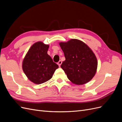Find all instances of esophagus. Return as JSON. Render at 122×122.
<instances>
[{
  "label": "esophagus",
  "instance_id": "esophagus-1",
  "mask_svg": "<svg viewBox=\"0 0 122 122\" xmlns=\"http://www.w3.org/2000/svg\"><path fill=\"white\" fill-rule=\"evenodd\" d=\"M57 64H58V65H59V66L60 67V65H61V64H62V61H61V60L59 61V62H58Z\"/></svg>",
  "mask_w": 122,
  "mask_h": 122
}]
</instances>
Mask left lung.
Returning <instances> with one entry per match:
<instances>
[{
    "label": "left lung",
    "mask_w": 122,
    "mask_h": 122,
    "mask_svg": "<svg viewBox=\"0 0 122 122\" xmlns=\"http://www.w3.org/2000/svg\"><path fill=\"white\" fill-rule=\"evenodd\" d=\"M59 45L64 52L65 60L61 67L73 84L88 83L96 74L98 62L92 50L83 42L72 39Z\"/></svg>",
    "instance_id": "left-lung-1"
}]
</instances>
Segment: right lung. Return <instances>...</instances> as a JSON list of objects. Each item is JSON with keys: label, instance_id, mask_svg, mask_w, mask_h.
I'll list each match as a JSON object with an SVG mask.
<instances>
[{"label": "right lung", "instance_id": "1", "mask_svg": "<svg viewBox=\"0 0 122 122\" xmlns=\"http://www.w3.org/2000/svg\"><path fill=\"white\" fill-rule=\"evenodd\" d=\"M48 48L49 45L43 42H36L30 47L23 59V72L29 80L36 84L50 80L59 67L47 54Z\"/></svg>", "mask_w": 122, "mask_h": 122}]
</instances>
